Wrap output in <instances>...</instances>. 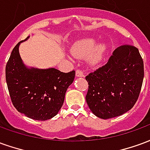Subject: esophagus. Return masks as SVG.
<instances>
[{"label": "esophagus", "mask_w": 150, "mask_h": 150, "mask_svg": "<svg viewBox=\"0 0 150 150\" xmlns=\"http://www.w3.org/2000/svg\"><path fill=\"white\" fill-rule=\"evenodd\" d=\"M75 75L77 77H84V74H83V71H82L81 70H77L76 72H75Z\"/></svg>", "instance_id": "esophagus-1"}]
</instances>
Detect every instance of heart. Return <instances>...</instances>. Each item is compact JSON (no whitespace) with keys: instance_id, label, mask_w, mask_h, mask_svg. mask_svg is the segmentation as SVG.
Segmentation results:
<instances>
[{"instance_id":"1","label":"heart","mask_w":150,"mask_h":150,"mask_svg":"<svg viewBox=\"0 0 150 150\" xmlns=\"http://www.w3.org/2000/svg\"><path fill=\"white\" fill-rule=\"evenodd\" d=\"M96 41L92 38H87L77 42L72 47L73 54L79 58H87L91 56V63L96 64L101 61L106 51V46L99 45L96 46Z\"/></svg>"}]
</instances>
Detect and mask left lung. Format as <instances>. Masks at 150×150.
<instances>
[{"instance_id": "8db88e82", "label": "left lung", "mask_w": 150, "mask_h": 150, "mask_svg": "<svg viewBox=\"0 0 150 150\" xmlns=\"http://www.w3.org/2000/svg\"><path fill=\"white\" fill-rule=\"evenodd\" d=\"M144 78V62L138 49L125 44L112 53L105 65L88 74L86 101L101 119L120 116L139 97Z\"/></svg>"}]
</instances>
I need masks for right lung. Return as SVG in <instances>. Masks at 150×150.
<instances>
[{
    "label": "right lung",
    "instance_id": "obj_1",
    "mask_svg": "<svg viewBox=\"0 0 150 150\" xmlns=\"http://www.w3.org/2000/svg\"><path fill=\"white\" fill-rule=\"evenodd\" d=\"M23 41L13 49L5 67L9 96L19 112L36 120H46L56 116L62 108L66 91L74 81L75 71L64 73L54 68H27L18 50Z\"/></svg>",
    "mask_w": 150,
    "mask_h": 150
}]
</instances>
